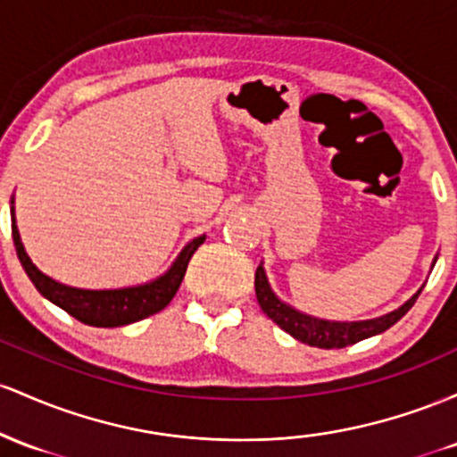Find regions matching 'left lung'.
<instances>
[{
  "instance_id": "1",
  "label": "left lung",
  "mask_w": 457,
  "mask_h": 457,
  "mask_svg": "<svg viewBox=\"0 0 457 457\" xmlns=\"http://www.w3.org/2000/svg\"><path fill=\"white\" fill-rule=\"evenodd\" d=\"M254 289H256V300H259L261 311H263L276 326H280L285 332H289L294 339L309 343L311 347H321V350H339V347H347L352 345V343L369 339V337L380 335V332L388 330V328L397 324V321L402 320L410 309H412V304L417 302L419 294H421V289H419L417 294L410 297L406 304H402L393 312H386V315L376 317V320L328 321V320H317V317L304 315V312L295 311L294 306L285 304L283 300H278V295L271 291V287L268 283V276H265L263 265L256 268Z\"/></svg>"
}]
</instances>
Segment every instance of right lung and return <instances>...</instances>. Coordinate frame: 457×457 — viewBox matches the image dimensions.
I'll return each instance as SVG.
<instances>
[{
    "mask_svg": "<svg viewBox=\"0 0 457 457\" xmlns=\"http://www.w3.org/2000/svg\"><path fill=\"white\" fill-rule=\"evenodd\" d=\"M10 215H12V239L14 248H17V256L21 261L25 274L29 276L38 294L54 302L55 306L69 312L77 321L96 328H116L127 326L133 321L145 320L148 315H155L162 309L170 304V300L181 287L183 276H186L187 263L192 254L196 253L198 245L204 242V235L192 239L177 261L170 265L166 274L160 278L151 280V283L137 285V287H125V289H77V287H69L58 283V280L49 278L32 263L28 253H25L21 244V235H19L17 220H14V196L10 201Z\"/></svg>",
    "mask_w": 457,
    "mask_h": 457,
    "instance_id": "right-lung-1",
    "label": "right lung"
}]
</instances>
